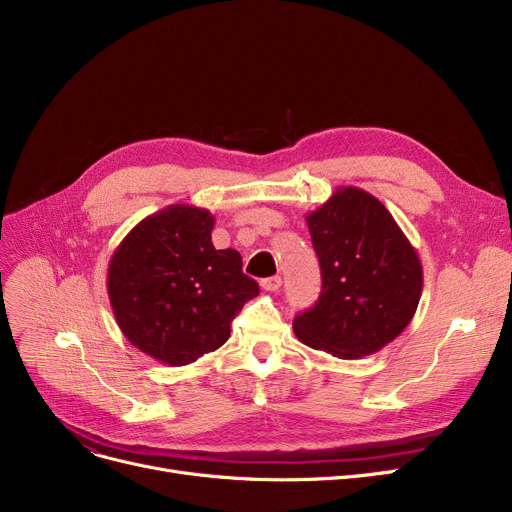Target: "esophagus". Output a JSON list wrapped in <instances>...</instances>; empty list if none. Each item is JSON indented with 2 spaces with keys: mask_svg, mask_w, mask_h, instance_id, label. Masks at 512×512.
Returning a JSON list of instances; mask_svg holds the SVG:
<instances>
[{
  "mask_svg": "<svg viewBox=\"0 0 512 512\" xmlns=\"http://www.w3.org/2000/svg\"><path fill=\"white\" fill-rule=\"evenodd\" d=\"M280 286H282V278H280V276H272V278H263V280H261V288H263V290L274 292V290H278Z\"/></svg>",
  "mask_w": 512,
  "mask_h": 512,
  "instance_id": "34e87169",
  "label": "esophagus"
}]
</instances>
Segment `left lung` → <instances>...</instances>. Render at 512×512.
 I'll use <instances>...</instances> for the list:
<instances>
[{"mask_svg": "<svg viewBox=\"0 0 512 512\" xmlns=\"http://www.w3.org/2000/svg\"><path fill=\"white\" fill-rule=\"evenodd\" d=\"M321 267L317 303L292 321L297 338L338 359L378 353L417 311L423 270L392 213L357 186H340L307 215Z\"/></svg>", "mask_w": 512, "mask_h": 512, "instance_id": "obj_1", "label": "left lung"}]
</instances>
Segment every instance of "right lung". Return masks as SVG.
Masks as SVG:
<instances>
[{
    "label": "right lung",
    "instance_id": "right-lung-1",
    "mask_svg": "<svg viewBox=\"0 0 512 512\" xmlns=\"http://www.w3.org/2000/svg\"><path fill=\"white\" fill-rule=\"evenodd\" d=\"M213 215L168 205L134 226L107 267V294L132 346L172 367L218 351L230 324L259 294L234 249L211 242Z\"/></svg>",
    "mask_w": 512,
    "mask_h": 512
}]
</instances>
